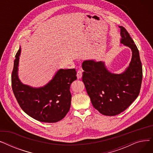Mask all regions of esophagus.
Segmentation results:
<instances>
[{
    "label": "esophagus",
    "mask_w": 153,
    "mask_h": 153,
    "mask_svg": "<svg viewBox=\"0 0 153 153\" xmlns=\"http://www.w3.org/2000/svg\"><path fill=\"white\" fill-rule=\"evenodd\" d=\"M82 71H77V77L78 79H81L82 77Z\"/></svg>",
    "instance_id": "obj_1"
}]
</instances>
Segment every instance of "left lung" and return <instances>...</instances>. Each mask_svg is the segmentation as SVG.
Segmentation results:
<instances>
[{"label": "left lung", "mask_w": 153, "mask_h": 153, "mask_svg": "<svg viewBox=\"0 0 153 153\" xmlns=\"http://www.w3.org/2000/svg\"><path fill=\"white\" fill-rule=\"evenodd\" d=\"M121 43L132 50L130 66L122 74H111L102 61H85L82 80L94 107L106 116H114L125 110L140 94L142 64L139 51L123 27H120Z\"/></svg>", "instance_id": "left-lung-1"}]
</instances>
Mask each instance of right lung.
<instances>
[{
  "instance_id": "add662e5",
  "label": "right lung",
  "mask_w": 153,
  "mask_h": 153,
  "mask_svg": "<svg viewBox=\"0 0 153 153\" xmlns=\"http://www.w3.org/2000/svg\"><path fill=\"white\" fill-rule=\"evenodd\" d=\"M20 47L15 55L12 72V87L21 108L39 122L55 123L62 120L70 109V85L77 79L75 69H60L46 85L33 88L23 84L17 75Z\"/></svg>"
}]
</instances>
